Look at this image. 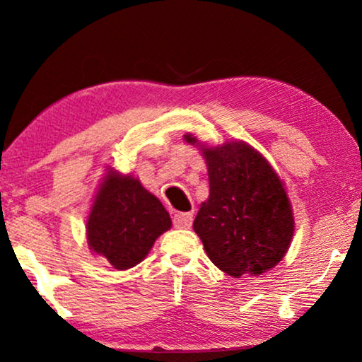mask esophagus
<instances>
[{"label":"esophagus","instance_id":"obj_1","mask_svg":"<svg viewBox=\"0 0 362 362\" xmlns=\"http://www.w3.org/2000/svg\"><path fill=\"white\" fill-rule=\"evenodd\" d=\"M173 222H175V227H177V229H189L192 226V214L191 212H177L173 217Z\"/></svg>","mask_w":362,"mask_h":362}]
</instances>
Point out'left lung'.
Here are the masks:
<instances>
[{"label": "left lung", "mask_w": 362, "mask_h": 362, "mask_svg": "<svg viewBox=\"0 0 362 362\" xmlns=\"http://www.w3.org/2000/svg\"><path fill=\"white\" fill-rule=\"evenodd\" d=\"M185 138L197 143L192 135ZM201 151L207 163L209 197L192 227L207 257L234 279L265 274L284 259L295 230L284 182L245 141L201 145Z\"/></svg>", "instance_id": "8db88e82"}]
</instances>
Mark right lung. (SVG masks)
<instances>
[{"mask_svg": "<svg viewBox=\"0 0 362 362\" xmlns=\"http://www.w3.org/2000/svg\"><path fill=\"white\" fill-rule=\"evenodd\" d=\"M170 227L171 217L156 196L136 177L110 170L88 214L87 242L93 254L127 270L140 264Z\"/></svg>", "mask_w": 362, "mask_h": 362, "instance_id": "add662e5", "label": "right lung"}]
</instances>
